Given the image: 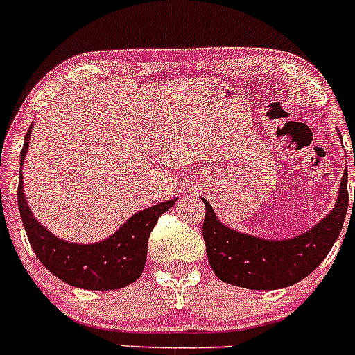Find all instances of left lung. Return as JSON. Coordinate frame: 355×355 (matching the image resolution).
<instances>
[{"label": "left lung", "instance_id": "8db88e82", "mask_svg": "<svg viewBox=\"0 0 355 355\" xmlns=\"http://www.w3.org/2000/svg\"><path fill=\"white\" fill-rule=\"evenodd\" d=\"M201 199L206 206L202 237L215 276L248 290L288 288L318 269L338 239L349 206L347 168L331 211L312 229L290 239H263L237 232L220 222L211 205Z\"/></svg>", "mask_w": 355, "mask_h": 355}]
</instances>
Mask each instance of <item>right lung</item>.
Here are the masks:
<instances>
[{
  "instance_id": "1",
  "label": "right lung",
  "mask_w": 355,
  "mask_h": 355,
  "mask_svg": "<svg viewBox=\"0 0 355 355\" xmlns=\"http://www.w3.org/2000/svg\"><path fill=\"white\" fill-rule=\"evenodd\" d=\"M31 130L33 126H29L24 139L20 166L24 164V157L27 154ZM17 201L31 248L41 263L53 276L71 286L104 291L125 288L142 276L150 230L157 223V218L168 211L177 199H170L137 211L111 237L94 244L69 243L51 234L46 227L37 222L27 206L22 171H20Z\"/></svg>"
}]
</instances>
